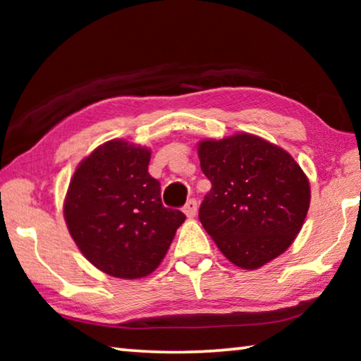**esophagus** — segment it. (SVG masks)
Here are the masks:
<instances>
[{"label":"esophagus","instance_id":"esophagus-1","mask_svg":"<svg viewBox=\"0 0 361 361\" xmlns=\"http://www.w3.org/2000/svg\"><path fill=\"white\" fill-rule=\"evenodd\" d=\"M183 212H185V215L188 218H194L195 213H197V200L189 199L185 207H183Z\"/></svg>","mask_w":361,"mask_h":361}]
</instances>
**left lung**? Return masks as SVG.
Listing matches in <instances>:
<instances>
[{
    "instance_id": "8db88e82",
    "label": "left lung",
    "mask_w": 361,
    "mask_h": 361,
    "mask_svg": "<svg viewBox=\"0 0 361 361\" xmlns=\"http://www.w3.org/2000/svg\"><path fill=\"white\" fill-rule=\"evenodd\" d=\"M212 189L199 219L226 258L258 269L288 248L307 215L309 180L285 149L250 133L199 143Z\"/></svg>"
}]
</instances>
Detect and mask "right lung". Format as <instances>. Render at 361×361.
Listing matches in <instances>:
<instances>
[{"mask_svg": "<svg viewBox=\"0 0 361 361\" xmlns=\"http://www.w3.org/2000/svg\"><path fill=\"white\" fill-rule=\"evenodd\" d=\"M151 151L111 140L79 164L63 204L78 248L108 276L140 279L161 264L185 213L167 209Z\"/></svg>", "mask_w": 361, "mask_h": 361, "instance_id": "add662e5", "label": "right lung"}]
</instances>
